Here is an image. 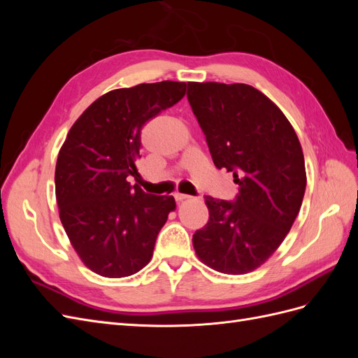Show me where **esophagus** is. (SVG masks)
Returning <instances> with one entry per match:
<instances>
[{
  "label": "esophagus",
  "instance_id": "1",
  "mask_svg": "<svg viewBox=\"0 0 358 358\" xmlns=\"http://www.w3.org/2000/svg\"><path fill=\"white\" fill-rule=\"evenodd\" d=\"M187 199H189V196H187V194H179V192L175 194V200L176 201H183V200H187Z\"/></svg>",
  "mask_w": 358,
  "mask_h": 358
}]
</instances>
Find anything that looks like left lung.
Segmentation results:
<instances>
[{
    "label": "left lung",
    "mask_w": 358,
    "mask_h": 358,
    "mask_svg": "<svg viewBox=\"0 0 358 358\" xmlns=\"http://www.w3.org/2000/svg\"><path fill=\"white\" fill-rule=\"evenodd\" d=\"M188 101L213 164L239 185L233 201L206 196L209 221L192 236L204 264L227 275L252 272L284 242L306 189L294 128L264 94L245 83H188Z\"/></svg>",
    "instance_id": "8db88e82"
}]
</instances>
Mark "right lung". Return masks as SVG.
I'll return each mask as SVG.
<instances>
[{"label": "right lung", "mask_w": 358, "mask_h": 358, "mask_svg": "<svg viewBox=\"0 0 358 358\" xmlns=\"http://www.w3.org/2000/svg\"><path fill=\"white\" fill-rule=\"evenodd\" d=\"M187 83L164 80L101 95L74 122L55 169L59 218L85 266L125 278L152 258L157 236L176 209L171 196L131 187L142 128L185 95Z\"/></svg>", "instance_id": "right-lung-1"}]
</instances>
